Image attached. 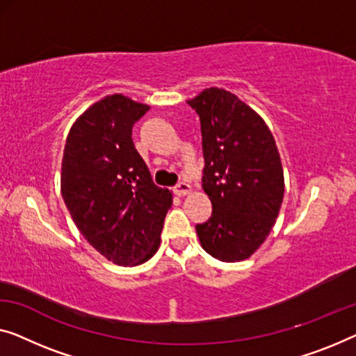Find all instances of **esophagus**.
Listing matches in <instances>:
<instances>
[{"label":"esophagus","instance_id":"esophagus-1","mask_svg":"<svg viewBox=\"0 0 356 356\" xmlns=\"http://www.w3.org/2000/svg\"><path fill=\"white\" fill-rule=\"evenodd\" d=\"M174 192H176V195H179V196H185L192 192V185L187 182H180L176 185V187H174Z\"/></svg>","mask_w":356,"mask_h":356}]
</instances>
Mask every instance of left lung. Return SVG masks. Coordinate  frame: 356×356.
Listing matches in <instances>:
<instances>
[{
  "label": "left lung",
  "instance_id": "8db88e82",
  "mask_svg": "<svg viewBox=\"0 0 356 356\" xmlns=\"http://www.w3.org/2000/svg\"><path fill=\"white\" fill-rule=\"evenodd\" d=\"M200 116L203 188L212 203L196 225L200 243L222 262L251 257L275 225L284 196L277 144L265 121L225 89L209 88L187 100Z\"/></svg>",
  "mask_w": 356,
  "mask_h": 356
}]
</instances>
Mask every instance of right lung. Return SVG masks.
<instances>
[{
	"instance_id": "add662e5",
	"label": "right lung",
	"mask_w": 356,
	"mask_h": 356,
	"mask_svg": "<svg viewBox=\"0 0 356 356\" xmlns=\"http://www.w3.org/2000/svg\"><path fill=\"white\" fill-rule=\"evenodd\" d=\"M148 110L123 94L107 95L73 123L63 148L60 192L73 222L95 251L123 267L158 251L172 204L131 137Z\"/></svg>"
}]
</instances>
